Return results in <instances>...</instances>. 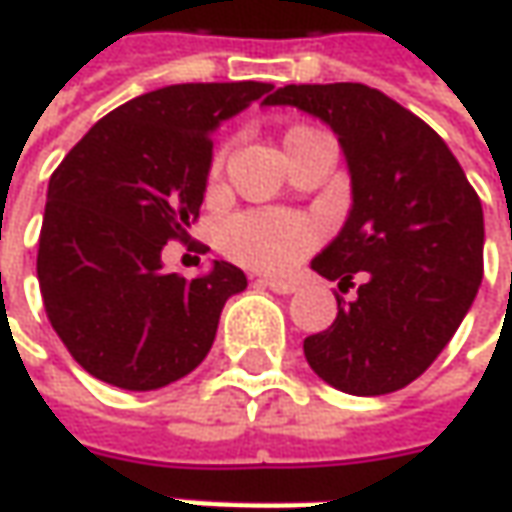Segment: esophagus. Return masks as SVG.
I'll use <instances>...</instances> for the list:
<instances>
[{
  "label": "esophagus",
  "mask_w": 512,
  "mask_h": 512,
  "mask_svg": "<svg viewBox=\"0 0 512 512\" xmlns=\"http://www.w3.org/2000/svg\"><path fill=\"white\" fill-rule=\"evenodd\" d=\"M257 286L272 289L277 291V294H294V291H297V283H294V280H277V277H257Z\"/></svg>",
  "instance_id": "34e87169"
}]
</instances>
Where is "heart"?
<instances>
[{"label": "heart", "mask_w": 512, "mask_h": 512, "mask_svg": "<svg viewBox=\"0 0 512 512\" xmlns=\"http://www.w3.org/2000/svg\"><path fill=\"white\" fill-rule=\"evenodd\" d=\"M218 169V164H215ZM320 240V226L294 212L255 209L223 223L221 249L243 266L286 272L300 263Z\"/></svg>", "instance_id": "obj_1"}]
</instances>
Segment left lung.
<instances>
[{
    "instance_id": "obj_1",
    "label": "left lung",
    "mask_w": 512,
    "mask_h": 512,
    "mask_svg": "<svg viewBox=\"0 0 512 512\" xmlns=\"http://www.w3.org/2000/svg\"><path fill=\"white\" fill-rule=\"evenodd\" d=\"M320 118L343 147L351 209L311 269L357 297L303 340L311 371L354 397L405 388L450 343L485 272V215L431 127L374 87L286 84L263 101Z\"/></svg>"
}]
</instances>
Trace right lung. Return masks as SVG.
Instances as JSON below:
<instances>
[{"label":"right lung","instance_id":"add662e5","mask_svg":"<svg viewBox=\"0 0 512 512\" xmlns=\"http://www.w3.org/2000/svg\"><path fill=\"white\" fill-rule=\"evenodd\" d=\"M266 81L169 84L107 113L47 184L36 274L50 326L87 374L155 391L195 371L246 274L226 260L186 280L167 240L189 238L212 133L272 93Z\"/></svg>","mask_w":512,"mask_h":512}]
</instances>
